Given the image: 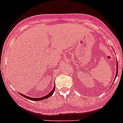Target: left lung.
Returning <instances> with one entry per match:
<instances>
[{
    "mask_svg": "<svg viewBox=\"0 0 123 123\" xmlns=\"http://www.w3.org/2000/svg\"><path fill=\"white\" fill-rule=\"evenodd\" d=\"M117 68H118V63H117ZM117 74H116V78H117V74H118V68H117Z\"/></svg>",
    "mask_w": 123,
    "mask_h": 123,
    "instance_id": "8db88e82",
    "label": "left lung"
}]
</instances>
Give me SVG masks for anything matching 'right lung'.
Instances as JSON below:
<instances>
[{"label": "right lung", "instance_id": "1", "mask_svg": "<svg viewBox=\"0 0 123 123\" xmlns=\"http://www.w3.org/2000/svg\"><path fill=\"white\" fill-rule=\"evenodd\" d=\"M55 87H54L53 88V90H52V91L50 92L49 94H47V95H46L45 96H44V97H40V98H31V97H28V96H26V95H23V94H20V95H22L23 97H25V98H28V99L31 100L39 101V100H44V99H46V98H48L49 97H50V96H52V94H53V93L54 92V91H55Z\"/></svg>", "mask_w": 123, "mask_h": 123}]
</instances>
